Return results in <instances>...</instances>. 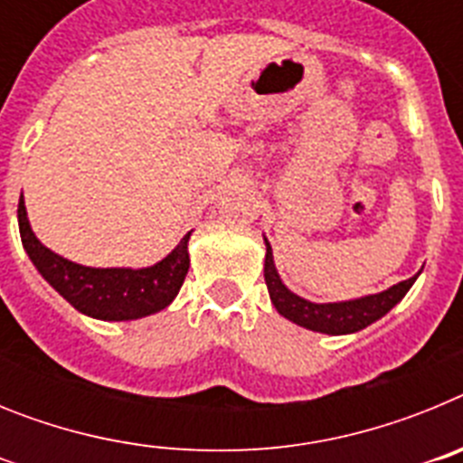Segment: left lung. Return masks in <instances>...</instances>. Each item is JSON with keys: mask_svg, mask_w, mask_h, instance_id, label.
Instances as JSON below:
<instances>
[{"mask_svg": "<svg viewBox=\"0 0 463 463\" xmlns=\"http://www.w3.org/2000/svg\"><path fill=\"white\" fill-rule=\"evenodd\" d=\"M267 243V260H264V280H267L269 297H271V304L276 306L278 313L282 317H288L289 322L298 326H306L310 331H320V334H331V336H338V334H354L359 329H366L369 325H373L375 320H380L383 315L390 313L401 298L406 297L408 289L412 288V282L417 280V276L408 278V280H401L396 285H392L390 289L378 294H369V297L353 298V301H338V304H313L308 298H301L298 294L289 292L285 285H282L280 276L276 271V264H273V250L269 241Z\"/></svg>", "mask_w": 463, "mask_h": 463, "instance_id": "left-lung-1", "label": "left lung"}]
</instances>
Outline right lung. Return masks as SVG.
Returning a JSON list of instances; mask_svg holds the SVG:
<instances>
[{
	"instance_id": "add662e5",
	"label": "right lung",
	"mask_w": 463,
	"mask_h": 463,
	"mask_svg": "<svg viewBox=\"0 0 463 463\" xmlns=\"http://www.w3.org/2000/svg\"><path fill=\"white\" fill-rule=\"evenodd\" d=\"M18 227L23 248L30 255L36 271L73 308L94 320L122 322L159 313L174 301L190 269L187 241L192 232L183 236L181 243L153 267L92 269L55 255L36 239L27 220L23 196L18 202Z\"/></svg>"
}]
</instances>
